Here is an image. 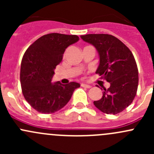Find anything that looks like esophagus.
Segmentation results:
<instances>
[{
  "label": "esophagus",
  "instance_id": "obj_1",
  "mask_svg": "<svg viewBox=\"0 0 154 154\" xmlns=\"http://www.w3.org/2000/svg\"><path fill=\"white\" fill-rule=\"evenodd\" d=\"M81 86H82V87H84V88H91V86H90V85L85 84V83H82V84H81Z\"/></svg>",
  "mask_w": 154,
  "mask_h": 154
}]
</instances>
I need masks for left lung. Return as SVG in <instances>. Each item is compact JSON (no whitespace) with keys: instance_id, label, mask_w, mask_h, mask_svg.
I'll use <instances>...</instances> for the list:
<instances>
[{"instance_id":"8db88e82","label":"left lung","mask_w":154,"mask_h":154,"mask_svg":"<svg viewBox=\"0 0 154 154\" xmlns=\"http://www.w3.org/2000/svg\"><path fill=\"white\" fill-rule=\"evenodd\" d=\"M83 41L97 49L100 63L96 74L110 83L94 105L103 112L116 115L134 100L139 83L137 65L133 54L122 41L109 34L81 35Z\"/></svg>"}]
</instances>
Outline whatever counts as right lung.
I'll return each instance as SVG.
<instances>
[{
    "label": "right lung",
    "instance_id": "right-lung-1",
    "mask_svg": "<svg viewBox=\"0 0 154 154\" xmlns=\"http://www.w3.org/2000/svg\"><path fill=\"white\" fill-rule=\"evenodd\" d=\"M78 40L76 35L49 33L34 42L24 53L20 72L21 89L25 100L38 112L50 114L61 109L80 86L76 82L51 83L66 49Z\"/></svg>",
    "mask_w": 154,
    "mask_h": 154
}]
</instances>
